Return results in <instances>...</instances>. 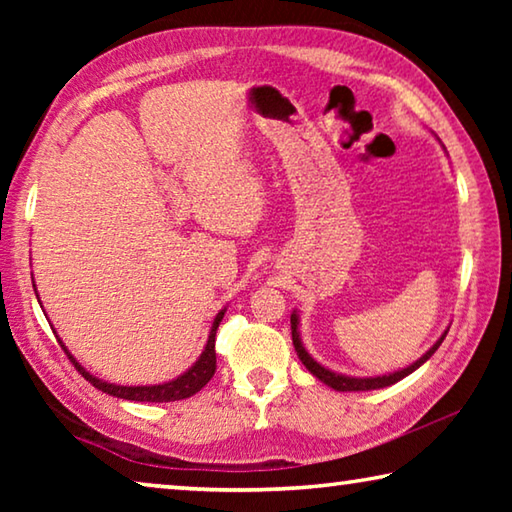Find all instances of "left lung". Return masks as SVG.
<instances>
[{
    "instance_id": "left-lung-1",
    "label": "left lung",
    "mask_w": 512,
    "mask_h": 512,
    "mask_svg": "<svg viewBox=\"0 0 512 512\" xmlns=\"http://www.w3.org/2000/svg\"><path fill=\"white\" fill-rule=\"evenodd\" d=\"M298 323H300L298 314L293 311V314H291V339H293V348H296L300 361L305 363V368L311 372V375L323 381V384H327L329 388H334V391H343V393L345 391H375V388H386V386L395 384V381H400L406 375H411V372L418 370L424 361L431 359V354L440 348V343H443L445 336H447V332L440 336V339L433 343V348L424 352L422 357L415 363H411L409 368H402L397 372H391V375H379V377H348V375H341V372H332L329 368L320 366V363L314 357H311V354L305 350V345H302V341H300Z\"/></svg>"
}]
</instances>
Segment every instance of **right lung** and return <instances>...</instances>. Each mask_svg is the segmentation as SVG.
<instances>
[{"label": "right lung", "instance_id": "right-lung-1", "mask_svg": "<svg viewBox=\"0 0 512 512\" xmlns=\"http://www.w3.org/2000/svg\"><path fill=\"white\" fill-rule=\"evenodd\" d=\"M225 309H221L219 314H216L212 329H210V336H207V343H205V350L198 361L194 363L192 368L183 375L171 379V381H164V384H155V386H117V384H108V381H103L99 377L90 375L88 370H85L79 361H76L69 350L63 345V350L67 352L69 361L74 363V368L81 372V375L90 381L94 388H99V391L108 393L112 397H119V400H131V402H176V400H185V397H192L196 395L201 388L207 384V381L212 379L214 370H216V350H214V339H216V329H219V323L223 320Z\"/></svg>", "mask_w": 512, "mask_h": 512}]
</instances>
